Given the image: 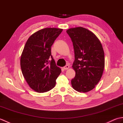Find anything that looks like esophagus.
<instances>
[{"label": "esophagus", "mask_w": 123, "mask_h": 123, "mask_svg": "<svg viewBox=\"0 0 123 123\" xmlns=\"http://www.w3.org/2000/svg\"><path fill=\"white\" fill-rule=\"evenodd\" d=\"M69 68V66H68V65H66V66L63 67V69L64 70H68Z\"/></svg>", "instance_id": "esophagus-1"}]
</instances>
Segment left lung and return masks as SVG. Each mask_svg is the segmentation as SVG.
<instances>
[{
  "label": "left lung",
  "instance_id": "obj_1",
  "mask_svg": "<svg viewBox=\"0 0 123 123\" xmlns=\"http://www.w3.org/2000/svg\"><path fill=\"white\" fill-rule=\"evenodd\" d=\"M67 33L74 52L72 68L75 75L71 85L78 92H88L95 87L103 75L105 67L103 46L97 37L85 28H71Z\"/></svg>",
  "mask_w": 123,
  "mask_h": 123
}]
</instances>
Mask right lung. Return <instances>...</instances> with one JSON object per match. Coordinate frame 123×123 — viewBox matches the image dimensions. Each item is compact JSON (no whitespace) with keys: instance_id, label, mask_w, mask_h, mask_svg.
Returning a JSON list of instances; mask_svg holds the SVG:
<instances>
[{"instance_id":"right-lung-1","label":"right lung","mask_w":123,"mask_h":123,"mask_svg":"<svg viewBox=\"0 0 123 123\" xmlns=\"http://www.w3.org/2000/svg\"><path fill=\"white\" fill-rule=\"evenodd\" d=\"M63 30L45 28L28 38L20 57L23 76L33 90L39 93L53 89L61 72L51 55V46Z\"/></svg>"}]
</instances>
